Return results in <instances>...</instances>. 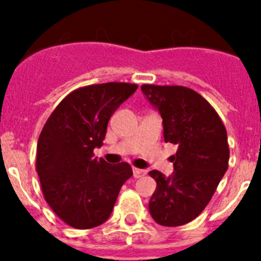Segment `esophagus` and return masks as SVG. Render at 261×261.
Wrapping results in <instances>:
<instances>
[{"label": "esophagus", "mask_w": 261, "mask_h": 261, "mask_svg": "<svg viewBox=\"0 0 261 261\" xmlns=\"http://www.w3.org/2000/svg\"><path fill=\"white\" fill-rule=\"evenodd\" d=\"M146 174L145 170H141V168H133V176L135 177H141Z\"/></svg>", "instance_id": "esophagus-1"}]
</instances>
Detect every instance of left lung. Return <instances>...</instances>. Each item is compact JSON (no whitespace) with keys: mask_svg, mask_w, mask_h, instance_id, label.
<instances>
[{"mask_svg":"<svg viewBox=\"0 0 261 261\" xmlns=\"http://www.w3.org/2000/svg\"><path fill=\"white\" fill-rule=\"evenodd\" d=\"M142 93L163 120L166 142L176 145L174 172H149L156 190L149 202L153 220L162 226L191 222L209 204L229 166L227 133L213 107L184 86L142 85Z\"/></svg>","mask_w":261,"mask_h":261,"instance_id":"obj_1","label":"left lung"}]
</instances>
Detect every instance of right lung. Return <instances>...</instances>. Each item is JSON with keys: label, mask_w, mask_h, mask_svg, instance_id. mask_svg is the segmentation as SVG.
Masks as SVG:
<instances>
[{"label": "right lung", "mask_w": 261, "mask_h": 261, "mask_svg": "<svg viewBox=\"0 0 261 261\" xmlns=\"http://www.w3.org/2000/svg\"><path fill=\"white\" fill-rule=\"evenodd\" d=\"M124 82L91 85L71 91L43 126L36 171L45 201L65 223L91 229L108 220L120 188L132 176L125 162L110 166L94 156L108 120L137 90Z\"/></svg>", "instance_id": "1"}]
</instances>
